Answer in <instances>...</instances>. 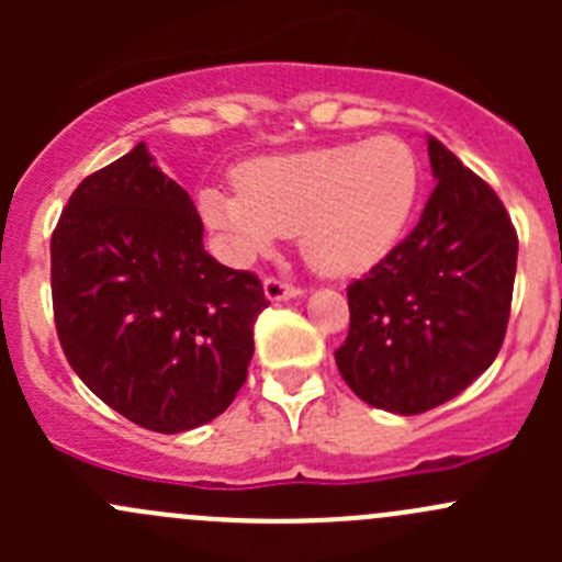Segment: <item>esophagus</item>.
Wrapping results in <instances>:
<instances>
[{"mask_svg":"<svg viewBox=\"0 0 562 562\" xmlns=\"http://www.w3.org/2000/svg\"><path fill=\"white\" fill-rule=\"evenodd\" d=\"M263 293H266V299H269V302H288V299L302 296V288L288 285V282L277 280V277H269V280L263 282Z\"/></svg>","mask_w":562,"mask_h":562,"instance_id":"obj_1","label":"esophagus"}]
</instances>
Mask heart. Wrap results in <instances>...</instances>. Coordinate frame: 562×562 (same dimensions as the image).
Listing matches in <instances>:
<instances>
[{"instance_id": "b5f03b06", "label": "heart", "mask_w": 562, "mask_h": 562, "mask_svg": "<svg viewBox=\"0 0 562 562\" xmlns=\"http://www.w3.org/2000/svg\"><path fill=\"white\" fill-rule=\"evenodd\" d=\"M236 190L198 192L203 223L239 258L299 236L302 258L328 277L367 271L400 241L422 187V166L396 135L249 160Z\"/></svg>"}]
</instances>
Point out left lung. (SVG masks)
<instances>
[{
    "label": "left lung",
    "instance_id": "obj_1",
    "mask_svg": "<svg viewBox=\"0 0 562 562\" xmlns=\"http://www.w3.org/2000/svg\"><path fill=\"white\" fill-rule=\"evenodd\" d=\"M427 149L438 184L411 236L348 288V339L334 353L359 400L400 416L490 370L517 274V231L495 190L440 140Z\"/></svg>",
    "mask_w": 562,
    "mask_h": 562
}]
</instances>
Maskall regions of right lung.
I'll return each mask as SVG.
<instances>
[{
  "instance_id": "right-lung-1",
  "label": "right lung",
  "mask_w": 562,
  "mask_h": 562,
  "mask_svg": "<svg viewBox=\"0 0 562 562\" xmlns=\"http://www.w3.org/2000/svg\"><path fill=\"white\" fill-rule=\"evenodd\" d=\"M61 350L105 405L151 432L217 418L247 381L269 307L249 271L203 249V223L146 144L87 176L50 236Z\"/></svg>"
}]
</instances>
